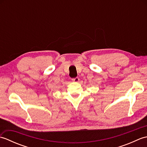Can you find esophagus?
<instances>
[{
    "mask_svg": "<svg viewBox=\"0 0 147 147\" xmlns=\"http://www.w3.org/2000/svg\"><path fill=\"white\" fill-rule=\"evenodd\" d=\"M79 80H80L79 78H78V77L75 78H73V79H72V81H73V82H76V83L78 82H79Z\"/></svg>",
    "mask_w": 147,
    "mask_h": 147,
    "instance_id": "34e87169",
    "label": "esophagus"
}]
</instances>
